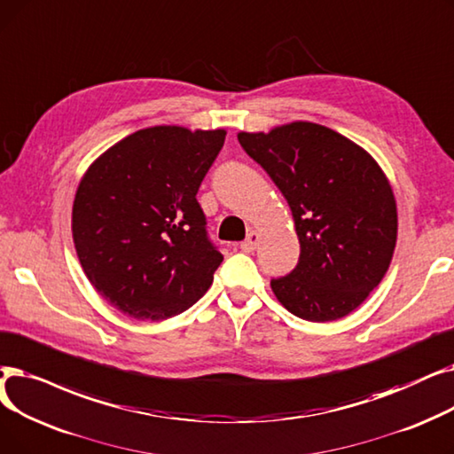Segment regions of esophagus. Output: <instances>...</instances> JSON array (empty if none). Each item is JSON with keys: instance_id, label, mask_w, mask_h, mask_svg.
Wrapping results in <instances>:
<instances>
[{"instance_id": "34e87169", "label": "esophagus", "mask_w": 454, "mask_h": 454, "mask_svg": "<svg viewBox=\"0 0 454 454\" xmlns=\"http://www.w3.org/2000/svg\"><path fill=\"white\" fill-rule=\"evenodd\" d=\"M258 240H261V234H258L256 231H251V232L247 234V239L240 244V249H242V251H246V253H251V251H254V249H256Z\"/></svg>"}]
</instances>
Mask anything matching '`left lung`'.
<instances>
[{"label": "left lung", "mask_w": 454, "mask_h": 454, "mask_svg": "<svg viewBox=\"0 0 454 454\" xmlns=\"http://www.w3.org/2000/svg\"><path fill=\"white\" fill-rule=\"evenodd\" d=\"M239 142L295 222L299 261L271 278L273 294L301 319L348 316L379 286L395 249L397 207L382 169L360 145L310 121L240 133Z\"/></svg>", "instance_id": "left-lung-1"}]
</instances>
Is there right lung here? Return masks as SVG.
I'll list each match as a JSON object with an SVG mask.
<instances>
[{
  "instance_id": "obj_1",
  "label": "right lung",
  "mask_w": 454,
  "mask_h": 454,
  "mask_svg": "<svg viewBox=\"0 0 454 454\" xmlns=\"http://www.w3.org/2000/svg\"><path fill=\"white\" fill-rule=\"evenodd\" d=\"M225 131L177 125L120 140L79 183L72 232L79 262L99 295L140 321L188 310L223 261L196 196Z\"/></svg>"
}]
</instances>
